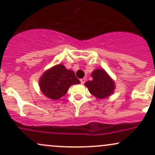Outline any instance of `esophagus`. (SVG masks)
Wrapping results in <instances>:
<instances>
[{"mask_svg": "<svg viewBox=\"0 0 155 155\" xmlns=\"http://www.w3.org/2000/svg\"><path fill=\"white\" fill-rule=\"evenodd\" d=\"M85 81H86V79H85L84 78H83V79H80V81H81V83L82 84H84Z\"/></svg>", "mask_w": 155, "mask_h": 155, "instance_id": "esophagus-1", "label": "esophagus"}]
</instances>
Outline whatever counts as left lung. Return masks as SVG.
Listing matches in <instances>:
<instances>
[{
  "label": "left lung",
  "mask_w": 155,
  "mask_h": 155,
  "mask_svg": "<svg viewBox=\"0 0 155 155\" xmlns=\"http://www.w3.org/2000/svg\"><path fill=\"white\" fill-rule=\"evenodd\" d=\"M91 81L85 82L89 92L99 99L109 97L115 90L114 81L104 69L97 68L92 72Z\"/></svg>",
  "instance_id": "1"
}]
</instances>
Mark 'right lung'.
I'll return each instance as SVG.
<instances>
[{"label":"right lung","mask_w":155,"mask_h":155,"mask_svg":"<svg viewBox=\"0 0 155 155\" xmlns=\"http://www.w3.org/2000/svg\"><path fill=\"white\" fill-rule=\"evenodd\" d=\"M79 83L73 71L68 70L63 64H58L42 74L39 79V87L48 98L58 100L66 94L71 85Z\"/></svg>","instance_id":"1"}]
</instances>
